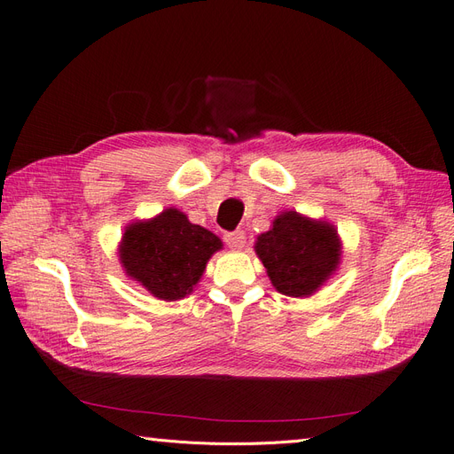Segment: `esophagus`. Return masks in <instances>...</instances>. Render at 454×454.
<instances>
[{"mask_svg": "<svg viewBox=\"0 0 454 454\" xmlns=\"http://www.w3.org/2000/svg\"><path fill=\"white\" fill-rule=\"evenodd\" d=\"M223 240H225V244L229 246V248H232V250H240V248H244V244H246V235H244V231H231V232H225L223 235Z\"/></svg>", "mask_w": 454, "mask_h": 454, "instance_id": "esophagus-1", "label": "esophagus"}]
</instances>
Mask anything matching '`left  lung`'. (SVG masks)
<instances>
[{
  "instance_id": "8db88e82",
  "label": "left lung",
  "mask_w": 454,
  "mask_h": 454,
  "mask_svg": "<svg viewBox=\"0 0 454 454\" xmlns=\"http://www.w3.org/2000/svg\"><path fill=\"white\" fill-rule=\"evenodd\" d=\"M255 252L280 294L307 297L337 269L340 244L333 225L284 212L257 237Z\"/></svg>"
}]
</instances>
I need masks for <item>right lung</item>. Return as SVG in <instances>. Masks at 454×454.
I'll list each match as a JSON object with an SVG mask.
<instances>
[{
  "label": "right lung",
  "mask_w": 454,
  "mask_h": 454,
  "mask_svg": "<svg viewBox=\"0 0 454 454\" xmlns=\"http://www.w3.org/2000/svg\"><path fill=\"white\" fill-rule=\"evenodd\" d=\"M222 248L214 232L193 225L176 208L164 210L151 222L127 227L119 255L129 277L164 301L193 292L206 263Z\"/></svg>",
  "instance_id": "right-lung-1"
}]
</instances>
